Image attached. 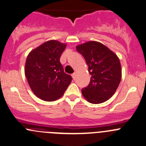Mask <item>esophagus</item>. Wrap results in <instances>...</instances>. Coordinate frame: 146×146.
<instances>
[{
    "label": "esophagus",
    "mask_w": 146,
    "mask_h": 146,
    "mask_svg": "<svg viewBox=\"0 0 146 146\" xmlns=\"http://www.w3.org/2000/svg\"><path fill=\"white\" fill-rule=\"evenodd\" d=\"M72 78H73L74 80H75V79H76V73H73V74H72Z\"/></svg>",
    "instance_id": "obj_1"
}]
</instances>
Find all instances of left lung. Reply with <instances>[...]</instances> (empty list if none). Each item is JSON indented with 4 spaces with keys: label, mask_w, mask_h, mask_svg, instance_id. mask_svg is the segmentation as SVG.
I'll return each instance as SVG.
<instances>
[{
    "label": "left lung",
    "mask_w": 146,
    "mask_h": 146,
    "mask_svg": "<svg viewBox=\"0 0 146 146\" xmlns=\"http://www.w3.org/2000/svg\"><path fill=\"white\" fill-rule=\"evenodd\" d=\"M76 50L84 57L92 77L89 85L82 89L85 99L92 104H101L110 99L121 79L119 59L107 47L91 41L78 45Z\"/></svg>",
    "instance_id": "obj_1"
}]
</instances>
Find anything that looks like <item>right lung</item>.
Returning <instances> with one entry per match:
<instances>
[{
	"mask_svg": "<svg viewBox=\"0 0 146 146\" xmlns=\"http://www.w3.org/2000/svg\"><path fill=\"white\" fill-rule=\"evenodd\" d=\"M66 44L50 40L31 51L26 60L25 74L33 93L52 102L61 97L72 80L64 72L60 57Z\"/></svg>",
	"mask_w": 146,
	"mask_h": 146,
	"instance_id": "obj_1",
	"label": "right lung"
}]
</instances>
